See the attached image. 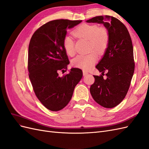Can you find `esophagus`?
I'll use <instances>...</instances> for the list:
<instances>
[{
  "mask_svg": "<svg viewBox=\"0 0 149 149\" xmlns=\"http://www.w3.org/2000/svg\"><path fill=\"white\" fill-rule=\"evenodd\" d=\"M83 76H86L89 74L88 72L86 71H83Z\"/></svg>",
  "mask_w": 149,
  "mask_h": 149,
  "instance_id": "34e87169",
  "label": "esophagus"
}]
</instances>
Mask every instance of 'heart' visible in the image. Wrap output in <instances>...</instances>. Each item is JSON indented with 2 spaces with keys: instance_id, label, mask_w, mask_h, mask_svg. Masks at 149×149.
<instances>
[{
  "instance_id": "heart-1",
  "label": "heart",
  "mask_w": 149,
  "mask_h": 149,
  "mask_svg": "<svg viewBox=\"0 0 149 149\" xmlns=\"http://www.w3.org/2000/svg\"><path fill=\"white\" fill-rule=\"evenodd\" d=\"M73 33L76 37L89 40V51L94 49L99 54L104 52L109 44V36L107 30L104 27H98L96 25L81 24L74 30ZM63 46L68 55L72 56L74 55V42L70 36L67 35L63 38ZM96 60V54L91 52L88 55L76 56L72 61V65L79 68L88 70Z\"/></svg>"
}]
</instances>
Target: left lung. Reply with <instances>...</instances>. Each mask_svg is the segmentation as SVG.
Wrapping results in <instances>:
<instances>
[{"mask_svg": "<svg viewBox=\"0 0 149 149\" xmlns=\"http://www.w3.org/2000/svg\"><path fill=\"white\" fill-rule=\"evenodd\" d=\"M102 24L107 29L109 42L96 68L102 75H94L95 81L90 93L94 100L106 108H112L123 101L129 90L134 72L131 38L125 26L115 17L97 16L86 21ZM107 72L106 79L103 73Z\"/></svg>", "mask_w": 149, "mask_h": 149, "instance_id": "left-lung-1", "label": "left lung"}]
</instances>
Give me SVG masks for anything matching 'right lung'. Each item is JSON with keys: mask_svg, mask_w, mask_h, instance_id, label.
Instances as JSON below:
<instances>
[{"mask_svg": "<svg viewBox=\"0 0 149 149\" xmlns=\"http://www.w3.org/2000/svg\"><path fill=\"white\" fill-rule=\"evenodd\" d=\"M81 22L66 19L48 22L31 38L28 56L29 78L39 101L50 111L63 109L83 77L82 70L76 68L61 77L58 73L60 70H67L70 63L63 46L67 30Z\"/></svg>", "mask_w": 149, "mask_h": 149, "instance_id": "1", "label": "right lung"}]
</instances>
